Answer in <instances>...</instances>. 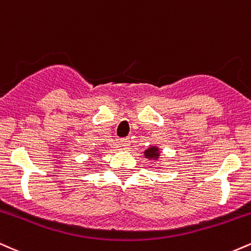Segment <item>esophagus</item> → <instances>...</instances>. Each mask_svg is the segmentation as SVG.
<instances>
[{
  "mask_svg": "<svg viewBox=\"0 0 251 251\" xmlns=\"http://www.w3.org/2000/svg\"><path fill=\"white\" fill-rule=\"evenodd\" d=\"M129 144H131L129 138H123V139H120V145L124 146V148H128Z\"/></svg>",
  "mask_w": 251,
  "mask_h": 251,
  "instance_id": "obj_1",
  "label": "esophagus"
}]
</instances>
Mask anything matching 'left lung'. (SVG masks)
<instances>
[{
    "label": "left lung",
    "instance_id": "obj_1",
    "mask_svg": "<svg viewBox=\"0 0 251 251\" xmlns=\"http://www.w3.org/2000/svg\"><path fill=\"white\" fill-rule=\"evenodd\" d=\"M145 157L150 158V159H157V158L159 157V151H158V149L154 148V146H151V148L145 151Z\"/></svg>",
    "mask_w": 251,
    "mask_h": 251
}]
</instances>
